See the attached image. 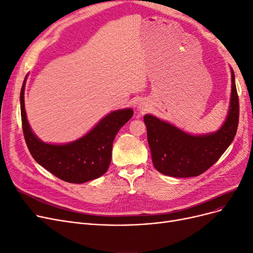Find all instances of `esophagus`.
<instances>
[{
  "mask_svg": "<svg viewBox=\"0 0 253 253\" xmlns=\"http://www.w3.org/2000/svg\"><path fill=\"white\" fill-rule=\"evenodd\" d=\"M138 109H139L140 111L145 110V109H147V104H145L144 102H141V103L138 105Z\"/></svg>",
  "mask_w": 253,
  "mask_h": 253,
  "instance_id": "obj_1",
  "label": "esophagus"
}]
</instances>
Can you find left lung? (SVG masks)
<instances>
[{
  "mask_svg": "<svg viewBox=\"0 0 253 253\" xmlns=\"http://www.w3.org/2000/svg\"><path fill=\"white\" fill-rule=\"evenodd\" d=\"M231 71V95L227 117L215 132L193 135L153 115H144L148 142L155 169L172 177H193L215 164L234 139L240 104Z\"/></svg>",
  "mask_w": 253,
  "mask_h": 253,
  "instance_id": "1",
  "label": "left lung"
}]
</instances>
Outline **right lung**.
<instances>
[{"instance_id": "right-lung-1", "label": "right lung", "mask_w": 253, "mask_h": 253, "mask_svg": "<svg viewBox=\"0 0 253 253\" xmlns=\"http://www.w3.org/2000/svg\"><path fill=\"white\" fill-rule=\"evenodd\" d=\"M28 75L20 94L23 133L30 154L44 169L58 178L72 183H83L99 178L109 169L113 141L119 129L132 118V109L111 112L79 139L67 143L44 142L30 127L24 103Z\"/></svg>"}]
</instances>
